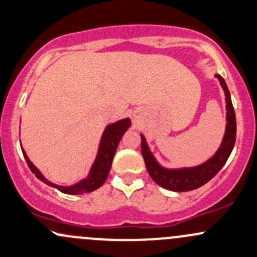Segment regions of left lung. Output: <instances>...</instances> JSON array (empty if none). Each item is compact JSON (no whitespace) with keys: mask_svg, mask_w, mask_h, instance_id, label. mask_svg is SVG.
<instances>
[{"mask_svg":"<svg viewBox=\"0 0 257 257\" xmlns=\"http://www.w3.org/2000/svg\"><path fill=\"white\" fill-rule=\"evenodd\" d=\"M216 77L219 79L220 85H222L225 93V103H227V127H225V134L224 137H223L222 145H220L219 150L216 152V154L212 158H209L206 163L195 168L167 169V168H163L156 161V158H154L153 154L151 153L150 148H148L145 137L141 135V151H142V156L143 159H145L148 174H150L151 178L159 186L164 187V189L176 192L191 191V190L198 189L202 185L208 183L222 169L223 165L228 161L231 151H233L234 143H235L236 139L235 111H234L233 104H231L230 93H229L225 81L219 74H217Z\"/></svg>","mask_w":257,"mask_h":257,"instance_id":"obj_1","label":"left lung"}]
</instances>
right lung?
I'll list each match as a JSON object with an SVG mask.
<instances>
[{
  "mask_svg": "<svg viewBox=\"0 0 257 257\" xmlns=\"http://www.w3.org/2000/svg\"><path fill=\"white\" fill-rule=\"evenodd\" d=\"M130 126H131V121L130 118H123V120L116 121L115 123L111 125H107L105 131H104L103 137H101L100 146H99L98 156H96L94 164L92 165V169H90L89 175L87 179H83L82 181H79L78 184H74L72 186H59V185H55L50 183V181L46 180L43 176L39 170L35 168V165L29 161V158L27 157V154L23 152V156L26 158L27 164H28L29 169L32 170L33 174H35L38 179L41 181H44L49 186L55 187L59 191L63 192V194L68 195H82L85 192H92L94 190L99 189L104 183H105L107 174L110 172V168H111L112 159H114L115 152L117 150V146L120 143L121 137L123 136L126 131H127Z\"/></svg>",
  "mask_w": 257,
  "mask_h": 257,
  "instance_id": "right-lung-1",
  "label": "right lung"
}]
</instances>
